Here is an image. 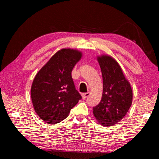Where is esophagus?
Instances as JSON below:
<instances>
[{
    "label": "esophagus",
    "mask_w": 159,
    "mask_h": 159,
    "mask_svg": "<svg viewBox=\"0 0 159 159\" xmlns=\"http://www.w3.org/2000/svg\"><path fill=\"white\" fill-rule=\"evenodd\" d=\"M89 95V92L85 93H83L82 95H81V96H82V98H83V99H85L86 98H88Z\"/></svg>",
    "instance_id": "34e87169"
}]
</instances>
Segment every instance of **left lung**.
<instances>
[{"mask_svg": "<svg viewBox=\"0 0 159 159\" xmlns=\"http://www.w3.org/2000/svg\"><path fill=\"white\" fill-rule=\"evenodd\" d=\"M103 78V94L100 103L93 107L97 121L103 126H112L125 116L131 107L133 91L118 62L112 57H98Z\"/></svg>", "mask_w": 159, "mask_h": 159, "instance_id": "left-lung-1", "label": "left lung"}]
</instances>
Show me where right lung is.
Segmentation results:
<instances>
[{"label":"right lung","instance_id":"1","mask_svg":"<svg viewBox=\"0 0 159 159\" xmlns=\"http://www.w3.org/2000/svg\"><path fill=\"white\" fill-rule=\"evenodd\" d=\"M81 52L64 48L57 52L38 72L32 84L31 98L43 121L56 124L68 116L81 96L75 88L71 71Z\"/></svg>","mask_w":159,"mask_h":159}]
</instances>
